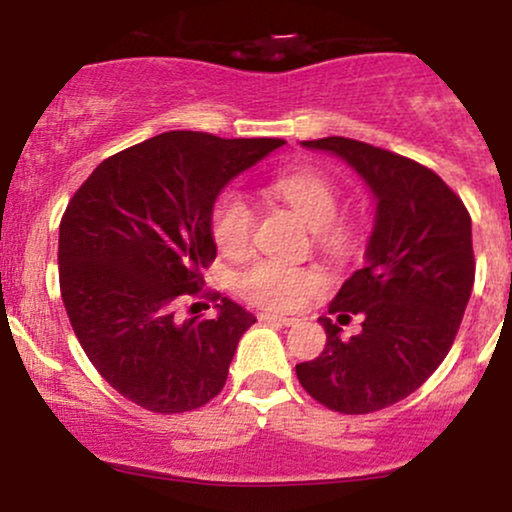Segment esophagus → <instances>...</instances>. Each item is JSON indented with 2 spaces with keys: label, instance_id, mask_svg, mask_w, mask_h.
I'll list each match as a JSON object with an SVG mask.
<instances>
[{
  "label": "esophagus",
  "instance_id": "esophagus-1",
  "mask_svg": "<svg viewBox=\"0 0 512 512\" xmlns=\"http://www.w3.org/2000/svg\"><path fill=\"white\" fill-rule=\"evenodd\" d=\"M260 320L262 322H276V325H284V327L298 325L296 317H286V315H279V313H260Z\"/></svg>",
  "mask_w": 512,
  "mask_h": 512
}]
</instances>
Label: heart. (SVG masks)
Listing matches in <instances>:
<instances>
[{
	"instance_id": "b5f03b06",
	"label": "heart",
	"mask_w": 512,
	"mask_h": 512,
	"mask_svg": "<svg viewBox=\"0 0 512 512\" xmlns=\"http://www.w3.org/2000/svg\"><path fill=\"white\" fill-rule=\"evenodd\" d=\"M272 192L284 199L298 216L317 231L320 245L339 250L349 243V228L339 223L342 190L330 175L313 168L286 170L269 182ZM255 231V214L250 202L238 190H223L211 209V238L228 255H240L250 248ZM320 286L313 269L296 267L281 260L250 262L236 274V291L245 301L269 310H293Z\"/></svg>"
}]
</instances>
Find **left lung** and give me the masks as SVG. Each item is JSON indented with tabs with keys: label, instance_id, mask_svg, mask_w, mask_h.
I'll list each match as a JSON object with an SVG mask.
<instances>
[{
	"label": "left lung",
	"instance_id": "left-lung-1",
	"mask_svg": "<svg viewBox=\"0 0 512 512\" xmlns=\"http://www.w3.org/2000/svg\"><path fill=\"white\" fill-rule=\"evenodd\" d=\"M303 146L356 168L378 211L366 264L330 303L339 322L361 315L363 330L342 339V327L320 317L325 349L296 375L322 407L370 414L419 390L448 356L474 286L472 219L440 175L407 156L346 137Z\"/></svg>",
	"mask_w": 512,
	"mask_h": 512
}]
</instances>
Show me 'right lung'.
Listing matches in <instances>:
<instances>
[{
	"label": "right lung",
	"instance_id": "1",
	"mask_svg": "<svg viewBox=\"0 0 512 512\" xmlns=\"http://www.w3.org/2000/svg\"><path fill=\"white\" fill-rule=\"evenodd\" d=\"M281 144L163 132L105 158L69 199L57 250L64 308L88 361L129 402L182 414L226 385L255 317L204 291L211 209L228 180ZM182 297H209L220 313L180 321Z\"/></svg>",
	"mask_w": 512,
	"mask_h": 512
}]
</instances>
